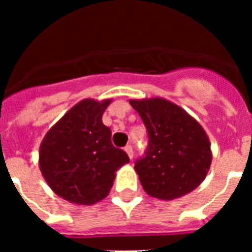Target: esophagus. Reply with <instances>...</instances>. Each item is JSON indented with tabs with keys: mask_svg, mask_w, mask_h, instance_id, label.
Here are the masks:
<instances>
[{
	"mask_svg": "<svg viewBox=\"0 0 252 252\" xmlns=\"http://www.w3.org/2000/svg\"><path fill=\"white\" fill-rule=\"evenodd\" d=\"M125 151H126V154H127V155H128V158H130V159H132V158H133L132 146L127 145V146H126V148H125Z\"/></svg>",
	"mask_w": 252,
	"mask_h": 252,
	"instance_id": "esophagus-1",
	"label": "esophagus"
}]
</instances>
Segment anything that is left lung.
Masks as SVG:
<instances>
[{
  "label": "left lung",
  "instance_id": "left-lung-1",
  "mask_svg": "<svg viewBox=\"0 0 252 252\" xmlns=\"http://www.w3.org/2000/svg\"><path fill=\"white\" fill-rule=\"evenodd\" d=\"M149 135L146 155L135 171L150 197L173 201L194 190L212 162L211 142L199 122L165 98L130 99Z\"/></svg>",
  "mask_w": 252,
  "mask_h": 252
}]
</instances>
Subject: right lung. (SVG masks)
<instances>
[{"label": "right lung", "instance_id": "add662e5", "mask_svg": "<svg viewBox=\"0 0 252 252\" xmlns=\"http://www.w3.org/2000/svg\"><path fill=\"white\" fill-rule=\"evenodd\" d=\"M112 98L82 99L46 132L39 168L51 190L65 201L91 206L108 195L116 171L130 161L111 142L102 116Z\"/></svg>", "mask_w": 252, "mask_h": 252}]
</instances>
